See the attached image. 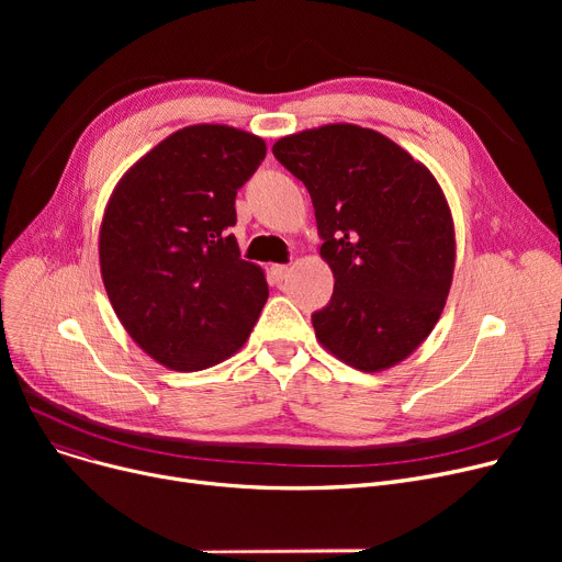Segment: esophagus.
<instances>
[{"instance_id":"34e87169","label":"esophagus","mask_w":562,"mask_h":562,"mask_svg":"<svg viewBox=\"0 0 562 562\" xmlns=\"http://www.w3.org/2000/svg\"><path fill=\"white\" fill-rule=\"evenodd\" d=\"M289 273H291V269H289V266H284V263H276V266H271V276H273V280H276V282L286 280V278H289Z\"/></svg>"}]
</instances>
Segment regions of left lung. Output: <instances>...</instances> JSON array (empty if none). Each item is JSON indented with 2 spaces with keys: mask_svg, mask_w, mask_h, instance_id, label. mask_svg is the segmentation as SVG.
Instances as JSON below:
<instances>
[{
  "mask_svg": "<svg viewBox=\"0 0 562 562\" xmlns=\"http://www.w3.org/2000/svg\"><path fill=\"white\" fill-rule=\"evenodd\" d=\"M276 159L307 187L330 266L318 344L375 373L415 352L445 312L456 227L435 175L392 138L350 123L282 136Z\"/></svg>",
  "mask_w": 562,
  "mask_h": 562,
  "instance_id": "1",
  "label": "left lung"
}]
</instances>
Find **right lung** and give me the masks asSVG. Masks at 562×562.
Returning <instances> with one entry per match:
<instances>
[{"label": "right lung", "instance_id": "right-lung-1", "mask_svg": "<svg viewBox=\"0 0 562 562\" xmlns=\"http://www.w3.org/2000/svg\"><path fill=\"white\" fill-rule=\"evenodd\" d=\"M266 157L229 125L177 130L117 180L100 225V271L127 335L172 371L210 369L239 350L269 299L241 259L236 189Z\"/></svg>", "mask_w": 562, "mask_h": 562}]
</instances>
